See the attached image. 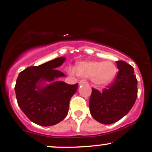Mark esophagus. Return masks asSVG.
Instances as JSON below:
<instances>
[{"label": "esophagus", "instance_id": "1", "mask_svg": "<svg viewBox=\"0 0 152 152\" xmlns=\"http://www.w3.org/2000/svg\"><path fill=\"white\" fill-rule=\"evenodd\" d=\"M88 82L86 81V80H81V81H79V85H81V84H87Z\"/></svg>", "mask_w": 152, "mask_h": 152}]
</instances>
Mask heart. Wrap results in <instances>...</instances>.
<instances>
[{
    "label": "heart",
    "instance_id": "heart-1",
    "mask_svg": "<svg viewBox=\"0 0 152 152\" xmlns=\"http://www.w3.org/2000/svg\"><path fill=\"white\" fill-rule=\"evenodd\" d=\"M69 71L71 74L75 73L72 69ZM76 72L82 77L91 78L97 86H105L115 78L117 67L111 61H81L76 65Z\"/></svg>",
    "mask_w": 152,
    "mask_h": 152
}]
</instances>
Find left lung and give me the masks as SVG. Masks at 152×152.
Instances as JSON below:
<instances>
[{
  "label": "left lung",
  "instance_id": "1",
  "mask_svg": "<svg viewBox=\"0 0 152 152\" xmlns=\"http://www.w3.org/2000/svg\"><path fill=\"white\" fill-rule=\"evenodd\" d=\"M119 72L115 81L103 92L93 88L89 108L96 121L114 123L125 116L137 97V80L133 67L123 61H116Z\"/></svg>",
  "mask_w": 152,
  "mask_h": 152
}]
</instances>
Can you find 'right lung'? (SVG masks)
Wrapping results in <instances>:
<instances>
[{"mask_svg":"<svg viewBox=\"0 0 152 152\" xmlns=\"http://www.w3.org/2000/svg\"><path fill=\"white\" fill-rule=\"evenodd\" d=\"M58 57L38 66L25 69L18 75L15 91L18 105L25 115L38 125L58 124L68 114L69 102L78 83L59 81L65 74L56 68L65 61Z\"/></svg>","mask_w":152,"mask_h":152,"instance_id":"1","label":"right lung"}]
</instances>
